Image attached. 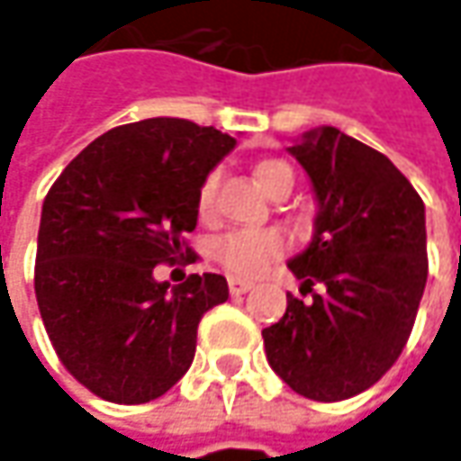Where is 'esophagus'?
<instances>
[{
	"instance_id": "34e87169",
	"label": "esophagus",
	"mask_w": 461,
	"mask_h": 461,
	"mask_svg": "<svg viewBox=\"0 0 461 461\" xmlns=\"http://www.w3.org/2000/svg\"><path fill=\"white\" fill-rule=\"evenodd\" d=\"M251 287H254L251 279H240V276H230V279H228V290H230V294L249 293Z\"/></svg>"
}]
</instances>
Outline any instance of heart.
Returning a JSON list of instances; mask_svg holds the SVG:
<instances>
[{"instance_id": "1", "label": "heart", "mask_w": 461, "mask_h": 461, "mask_svg": "<svg viewBox=\"0 0 461 461\" xmlns=\"http://www.w3.org/2000/svg\"><path fill=\"white\" fill-rule=\"evenodd\" d=\"M254 176L261 189L272 197L290 194L294 185V174L290 164L279 158H264L254 167ZM221 174L210 171L197 189V212L210 218L215 210V194H218ZM287 236L276 228H258V230H230L212 243V258L221 264L228 275L236 276H258L267 272L276 258L287 251Z\"/></svg>"}]
</instances>
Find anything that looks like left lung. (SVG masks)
Listing matches in <instances>:
<instances>
[{"label":"left lung","instance_id":"8db88e82","mask_svg":"<svg viewBox=\"0 0 461 461\" xmlns=\"http://www.w3.org/2000/svg\"><path fill=\"white\" fill-rule=\"evenodd\" d=\"M290 153L321 207L308 251L290 261L310 300L287 294L261 336L297 395L336 402L382 380L411 339L429 276L426 212L384 153L336 128L310 131Z\"/></svg>","mask_w":461,"mask_h":461}]
</instances>
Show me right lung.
<instances>
[{"mask_svg":"<svg viewBox=\"0 0 461 461\" xmlns=\"http://www.w3.org/2000/svg\"><path fill=\"white\" fill-rule=\"evenodd\" d=\"M236 138L179 117L117 125L63 168L38 230L35 297L68 375L97 398L140 405L185 377L197 326L228 300L225 276L156 282L197 261V189Z\"/></svg>","mask_w":461,"mask_h":461,"instance_id":"add662e5","label":"right lung"}]
</instances>
